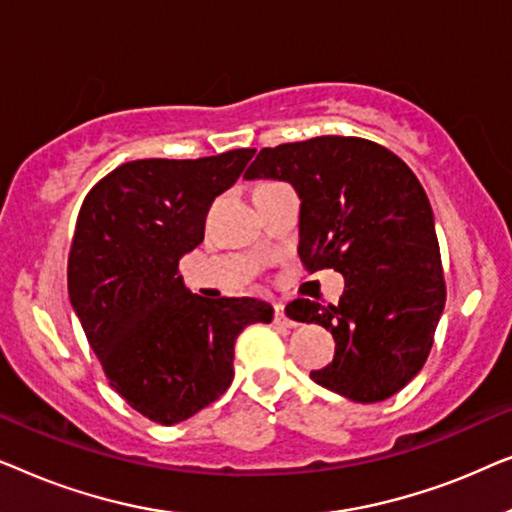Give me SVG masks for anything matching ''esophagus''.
Listing matches in <instances>:
<instances>
[{"label":"esophagus","mask_w":512,"mask_h":512,"mask_svg":"<svg viewBox=\"0 0 512 512\" xmlns=\"http://www.w3.org/2000/svg\"><path fill=\"white\" fill-rule=\"evenodd\" d=\"M275 324L284 326V328H296L298 326L296 321L289 319V314H286V307L282 303H275Z\"/></svg>","instance_id":"obj_1"}]
</instances>
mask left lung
<instances>
[{
  "label": "left lung",
  "mask_w": 512,
  "mask_h": 512,
  "mask_svg": "<svg viewBox=\"0 0 512 512\" xmlns=\"http://www.w3.org/2000/svg\"><path fill=\"white\" fill-rule=\"evenodd\" d=\"M244 179H277L300 198V261L345 277L338 305L293 300L286 314L335 338L321 387L356 403L401 391L431 352L445 307L436 223L422 184L396 153L361 137L263 149Z\"/></svg>",
  "instance_id": "left-lung-1"
}]
</instances>
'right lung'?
Wrapping results in <instances>:
<instances>
[{
  "instance_id": "right-lung-1",
  "label": "right lung",
  "mask_w": 512,
  "mask_h": 512,
  "mask_svg": "<svg viewBox=\"0 0 512 512\" xmlns=\"http://www.w3.org/2000/svg\"><path fill=\"white\" fill-rule=\"evenodd\" d=\"M254 153L132 160L93 186L76 219L69 300L111 387L158 424L216 401L233 382L237 335L272 321L265 300L202 298L179 275L209 205Z\"/></svg>"
}]
</instances>
